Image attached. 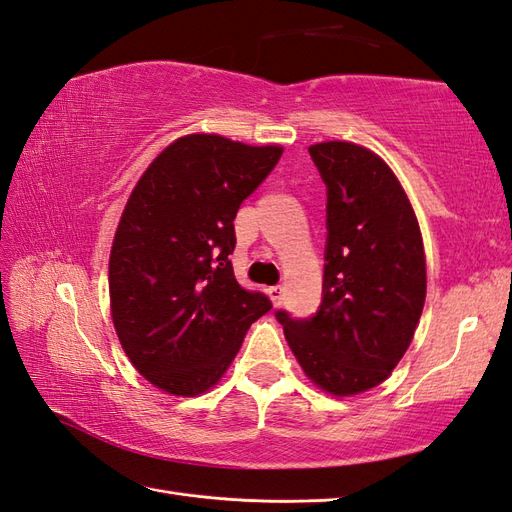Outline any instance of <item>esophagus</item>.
Wrapping results in <instances>:
<instances>
[{
    "mask_svg": "<svg viewBox=\"0 0 512 512\" xmlns=\"http://www.w3.org/2000/svg\"><path fill=\"white\" fill-rule=\"evenodd\" d=\"M268 296H270L272 303L279 305L281 299H283V288H281V285H270V288H268Z\"/></svg>",
    "mask_w": 512,
    "mask_h": 512,
    "instance_id": "1",
    "label": "esophagus"
}]
</instances>
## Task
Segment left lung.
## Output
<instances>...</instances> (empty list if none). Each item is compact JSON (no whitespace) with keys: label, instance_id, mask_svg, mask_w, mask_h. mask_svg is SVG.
I'll return each mask as SVG.
<instances>
[{"label":"left lung","instance_id":"8db88e82","mask_svg":"<svg viewBox=\"0 0 512 512\" xmlns=\"http://www.w3.org/2000/svg\"><path fill=\"white\" fill-rule=\"evenodd\" d=\"M327 187L323 301L283 325L305 375L331 395L382 384L410 347L425 303L417 216L388 165L362 146H310Z\"/></svg>","mask_w":512,"mask_h":512}]
</instances>
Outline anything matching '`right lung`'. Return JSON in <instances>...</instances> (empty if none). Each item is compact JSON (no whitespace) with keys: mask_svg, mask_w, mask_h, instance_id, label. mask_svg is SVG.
<instances>
[{"mask_svg":"<svg viewBox=\"0 0 512 512\" xmlns=\"http://www.w3.org/2000/svg\"><path fill=\"white\" fill-rule=\"evenodd\" d=\"M281 154L220 135L181 137L126 202L109 261L113 325L128 360L170 395L209 390L272 310L264 292L237 283L229 255L237 209Z\"/></svg>","mask_w":512,"mask_h":512,"instance_id":"right-lung-1","label":"right lung"}]
</instances>
